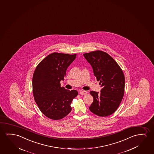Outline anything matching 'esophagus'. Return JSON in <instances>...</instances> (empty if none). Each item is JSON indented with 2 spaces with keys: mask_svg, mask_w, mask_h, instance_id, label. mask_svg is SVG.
Instances as JSON below:
<instances>
[{
  "mask_svg": "<svg viewBox=\"0 0 154 154\" xmlns=\"http://www.w3.org/2000/svg\"><path fill=\"white\" fill-rule=\"evenodd\" d=\"M80 94L81 95H85L87 94V91H81L80 92Z\"/></svg>",
  "mask_w": 154,
  "mask_h": 154,
  "instance_id": "esophagus-1",
  "label": "esophagus"
}]
</instances>
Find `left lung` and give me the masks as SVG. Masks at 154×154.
<instances>
[{
	"instance_id": "8db88e82",
	"label": "left lung",
	"mask_w": 154,
	"mask_h": 154,
	"mask_svg": "<svg viewBox=\"0 0 154 154\" xmlns=\"http://www.w3.org/2000/svg\"><path fill=\"white\" fill-rule=\"evenodd\" d=\"M83 55L91 64L94 76L102 87L101 93L90 92L93 102L89 109L100 117L112 115L117 110L124 97V72L115 60L103 51H94Z\"/></svg>"
}]
</instances>
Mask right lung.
I'll use <instances>...</instances> for the list:
<instances>
[{"mask_svg":"<svg viewBox=\"0 0 154 154\" xmlns=\"http://www.w3.org/2000/svg\"><path fill=\"white\" fill-rule=\"evenodd\" d=\"M76 54L54 52L37 65L32 76V93L40 111L48 118L62 119L72 110L71 104L78 95L75 90L70 91L61 87L66 71Z\"/></svg>","mask_w":154,"mask_h":154,"instance_id":"add662e5","label":"right lung"}]
</instances>
